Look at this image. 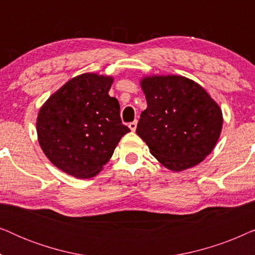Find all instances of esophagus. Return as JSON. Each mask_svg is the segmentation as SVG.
<instances>
[{"mask_svg":"<svg viewBox=\"0 0 255 255\" xmlns=\"http://www.w3.org/2000/svg\"><path fill=\"white\" fill-rule=\"evenodd\" d=\"M128 128H131V131H135V128H137V121L131 122V123L128 124Z\"/></svg>","mask_w":255,"mask_h":255,"instance_id":"1","label":"esophagus"}]
</instances>
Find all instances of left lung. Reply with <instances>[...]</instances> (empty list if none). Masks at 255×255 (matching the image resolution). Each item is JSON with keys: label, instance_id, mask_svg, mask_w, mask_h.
Here are the masks:
<instances>
[{"label": "left lung", "instance_id": "1", "mask_svg": "<svg viewBox=\"0 0 255 255\" xmlns=\"http://www.w3.org/2000/svg\"><path fill=\"white\" fill-rule=\"evenodd\" d=\"M140 85L147 108L135 132L152 155L174 172L203 161L222 131L218 104L200 85L184 76H146Z\"/></svg>", "mask_w": 255, "mask_h": 255}]
</instances>
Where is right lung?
<instances>
[{
    "label": "right lung",
    "instance_id": "add662e5",
    "mask_svg": "<svg viewBox=\"0 0 255 255\" xmlns=\"http://www.w3.org/2000/svg\"><path fill=\"white\" fill-rule=\"evenodd\" d=\"M113 81L111 76L85 73L66 82L40 108L39 145L62 172L78 179L95 176L130 132L122 123L117 99L108 94Z\"/></svg>",
    "mask_w": 255,
    "mask_h": 255
}]
</instances>
